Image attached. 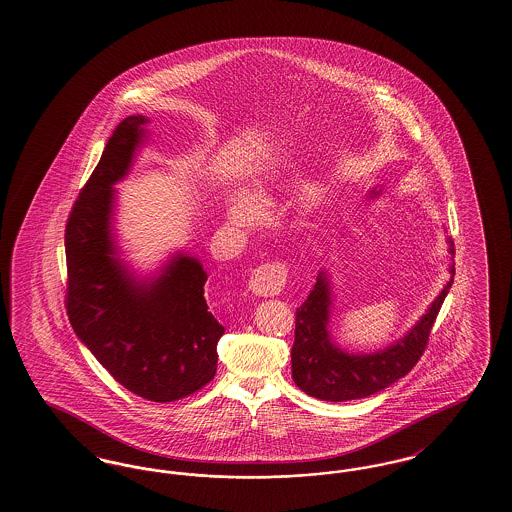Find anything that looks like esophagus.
Masks as SVG:
<instances>
[{
    "label": "esophagus",
    "mask_w": 512,
    "mask_h": 512,
    "mask_svg": "<svg viewBox=\"0 0 512 512\" xmlns=\"http://www.w3.org/2000/svg\"><path fill=\"white\" fill-rule=\"evenodd\" d=\"M288 277V269L284 263H263L252 271L249 290L258 297H273L282 292Z\"/></svg>",
    "instance_id": "34e87169"
}]
</instances>
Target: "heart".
<instances>
[{
	"label": "heart",
	"instance_id": "heart-1",
	"mask_svg": "<svg viewBox=\"0 0 512 512\" xmlns=\"http://www.w3.org/2000/svg\"><path fill=\"white\" fill-rule=\"evenodd\" d=\"M258 200L265 205L273 204V198L265 192L260 194ZM228 219L237 228H245V226H252L254 222H258L260 211H258V205H256V198L249 192H237L234 198L230 200Z\"/></svg>",
	"mask_w": 512,
	"mask_h": 512
}]
</instances>
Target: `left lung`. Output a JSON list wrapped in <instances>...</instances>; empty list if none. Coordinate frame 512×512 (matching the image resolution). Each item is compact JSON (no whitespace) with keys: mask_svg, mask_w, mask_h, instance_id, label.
<instances>
[{"mask_svg":"<svg viewBox=\"0 0 512 512\" xmlns=\"http://www.w3.org/2000/svg\"><path fill=\"white\" fill-rule=\"evenodd\" d=\"M447 243L454 258L451 237ZM449 273V282L432 301L423 318L395 344L374 353H348L338 348L329 335L331 284L329 275L320 271L314 290L295 312L292 348V378L295 385L314 398L344 402L374 395L404 378L417 365L428 344L439 308L453 286L454 262L449 265Z\"/></svg>","mask_w":512,"mask_h":512,"instance_id":"obj_1","label":"left lung"}]
</instances>
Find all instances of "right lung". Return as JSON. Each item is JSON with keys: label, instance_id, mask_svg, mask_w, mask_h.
I'll list each match as a JSON object with an SVG mask.
<instances>
[{"label": "right lung", "instance_id": "obj_1", "mask_svg": "<svg viewBox=\"0 0 512 512\" xmlns=\"http://www.w3.org/2000/svg\"><path fill=\"white\" fill-rule=\"evenodd\" d=\"M147 117H125L74 202L65 228V305L76 336L110 376L151 402L196 393L217 372L224 327L207 310V273L177 252L157 277H136L119 258L114 185L144 144Z\"/></svg>", "mask_w": 512, "mask_h": 512}]
</instances>
